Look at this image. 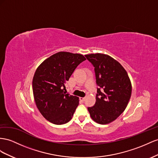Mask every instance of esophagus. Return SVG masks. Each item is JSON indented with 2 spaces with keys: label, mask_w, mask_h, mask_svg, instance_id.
Masks as SVG:
<instances>
[{
  "label": "esophagus",
  "mask_w": 158,
  "mask_h": 158,
  "mask_svg": "<svg viewBox=\"0 0 158 158\" xmlns=\"http://www.w3.org/2000/svg\"><path fill=\"white\" fill-rule=\"evenodd\" d=\"M85 99H86V98H85L84 97H80V101L84 102V101L85 100Z\"/></svg>",
  "instance_id": "1"
}]
</instances>
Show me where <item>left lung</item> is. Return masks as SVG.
Here are the masks:
<instances>
[{"mask_svg":"<svg viewBox=\"0 0 158 158\" xmlns=\"http://www.w3.org/2000/svg\"><path fill=\"white\" fill-rule=\"evenodd\" d=\"M94 67L97 88L96 103L88 110L92 120L100 124L114 121L125 110L131 94L127 72L117 60L104 54L85 55Z\"/></svg>","mask_w":158,"mask_h":158,"instance_id":"8db88e82","label":"left lung"}]
</instances>
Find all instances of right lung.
<instances>
[{"label": "right lung", "mask_w": 158, "mask_h": 158, "mask_svg": "<svg viewBox=\"0 0 158 158\" xmlns=\"http://www.w3.org/2000/svg\"><path fill=\"white\" fill-rule=\"evenodd\" d=\"M85 60L82 54L59 52L37 68L32 80L34 98L41 114L54 124L69 122L79 104L78 97L64 89L76 67Z\"/></svg>", "instance_id": "1"}]
</instances>
